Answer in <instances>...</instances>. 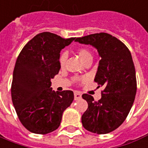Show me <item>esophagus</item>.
Returning <instances> with one entry per match:
<instances>
[{
    "mask_svg": "<svg viewBox=\"0 0 148 148\" xmlns=\"http://www.w3.org/2000/svg\"><path fill=\"white\" fill-rule=\"evenodd\" d=\"M82 98V94L79 92H74V99L75 101H77L79 99H80Z\"/></svg>",
    "mask_w": 148,
    "mask_h": 148,
    "instance_id": "obj_1",
    "label": "esophagus"
}]
</instances>
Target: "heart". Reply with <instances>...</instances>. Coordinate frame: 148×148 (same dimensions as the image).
I'll return each instance as SVG.
<instances>
[{"instance_id":"1","label":"heart","mask_w":148,"mask_h":148,"mask_svg":"<svg viewBox=\"0 0 148 148\" xmlns=\"http://www.w3.org/2000/svg\"><path fill=\"white\" fill-rule=\"evenodd\" d=\"M78 53L79 57L81 58V60H82V62H85L86 61L88 60H92V55L91 53V52L88 50L86 48H80L78 50ZM68 55L66 52H63L61 53L60 56V64L61 66H63L66 63V61L67 60Z\"/></svg>"}]
</instances>
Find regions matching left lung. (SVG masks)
Segmentation results:
<instances>
[{"mask_svg":"<svg viewBox=\"0 0 148 148\" xmlns=\"http://www.w3.org/2000/svg\"><path fill=\"white\" fill-rule=\"evenodd\" d=\"M75 41L97 49L101 60L94 81L105 88L99 101L90 95H82L88 108L82 115V123L88 132L108 134L124 122L134 103L137 82L132 54L121 41L106 33Z\"/></svg>","mask_w":148,"mask_h":148,"instance_id":"left-lung-1","label":"left lung"}]
</instances>
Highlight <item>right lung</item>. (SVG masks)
Returning <instances> with one entry per match:
<instances>
[{
  "instance_id": "right-lung-1",
  "label": "right lung",
  "mask_w": 148,
  "mask_h": 148,
  "mask_svg": "<svg viewBox=\"0 0 148 148\" xmlns=\"http://www.w3.org/2000/svg\"><path fill=\"white\" fill-rule=\"evenodd\" d=\"M75 38L44 32L21 50L11 86L13 105L21 122L30 132L46 134L57 129L62 113L74 99L72 91L54 92L51 86L60 69V52Z\"/></svg>"
}]
</instances>
